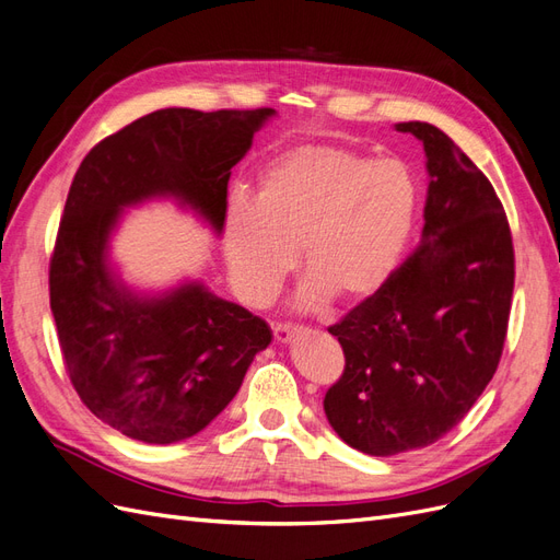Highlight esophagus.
Masks as SVG:
<instances>
[{
	"instance_id": "obj_1",
	"label": "esophagus",
	"mask_w": 560,
	"mask_h": 560,
	"mask_svg": "<svg viewBox=\"0 0 560 560\" xmlns=\"http://www.w3.org/2000/svg\"><path fill=\"white\" fill-rule=\"evenodd\" d=\"M299 334V327H292V325H273V336H276V341L278 343H282V346H287V343H292V338Z\"/></svg>"
}]
</instances>
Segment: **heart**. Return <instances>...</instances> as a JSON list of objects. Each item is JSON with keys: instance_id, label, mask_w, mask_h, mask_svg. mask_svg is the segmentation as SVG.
<instances>
[{"instance_id": "obj_1", "label": "heart", "mask_w": 560, "mask_h": 560, "mask_svg": "<svg viewBox=\"0 0 560 560\" xmlns=\"http://www.w3.org/2000/svg\"><path fill=\"white\" fill-rule=\"evenodd\" d=\"M418 186L397 159L303 144L270 161L254 198H231L224 214V259L249 306H264L294 266L306 273L299 308H319L378 294L411 241Z\"/></svg>"}]
</instances>
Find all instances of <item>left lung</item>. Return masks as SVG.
Here are the masks:
<instances>
[{"instance_id": "8db88e82", "label": "left lung", "mask_w": 560, "mask_h": 560, "mask_svg": "<svg viewBox=\"0 0 560 560\" xmlns=\"http://www.w3.org/2000/svg\"><path fill=\"white\" fill-rule=\"evenodd\" d=\"M425 149L420 247L329 334L346 354L325 395L334 432L366 455L434 444L493 378L512 308L514 247L493 184L444 130L395 124Z\"/></svg>"}]
</instances>
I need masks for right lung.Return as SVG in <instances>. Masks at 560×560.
<instances>
[{
	"label": "right lung",
	"instance_id": "right-lung-1",
	"mask_svg": "<svg viewBox=\"0 0 560 560\" xmlns=\"http://www.w3.org/2000/svg\"><path fill=\"white\" fill-rule=\"evenodd\" d=\"M273 116L151 112L93 147L74 175L50 259V313L81 401L130 439L175 444L206 430L273 334L202 280L132 290L112 264V235L149 200H175L222 235L233 165Z\"/></svg>",
	"mask_w": 560,
	"mask_h": 560
}]
</instances>
